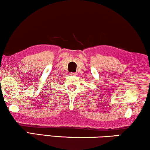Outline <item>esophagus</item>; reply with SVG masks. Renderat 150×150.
Returning <instances> with one entry per match:
<instances>
[{
  "label": "esophagus",
  "instance_id": "esophagus-1",
  "mask_svg": "<svg viewBox=\"0 0 150 150\" xmlns=\"http://www.w3.org/2000/svg\"><path fill=\"white\" fill-rule=\"evenodd\" d=\"M77 74L76 73H74V72H71L70 74H69V75L71 76H76Z\"/></svg>",
  "mask_w": 150,
  "mask_h": 150
}]
</instances>
